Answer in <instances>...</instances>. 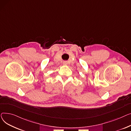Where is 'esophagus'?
Masks as SVG:
<instances>
[{
    "label": "esophagus",
    "mask_w": 131,
    "mask_h": 131,
    "mask_svg": "<svg viewBox=\"0 0 131 131\" xmlns=\"http://www.w3.org/2000/svg\"><path fill=\"white\" fill-rule=\"evenodd\" d=\"M63 64L64 65H67V62H66V61H64V62H63Z\"/></svg>",
    "instance_id": "1"
}]
</instances>
